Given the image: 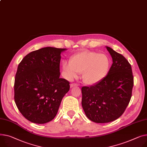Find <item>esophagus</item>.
Returning <instances> with one entry per match:
<instances>
[{
    "label": "esophagus",
    "instance_id": "34e87169",
    "mask_svg": "<svg viewBox=\"0 0 147 147\" xmlns=\"http://www.w3.org/2000/svg\"><path fill=\"white\" fill-rule=\"evenodd\" d=\"M78 86V84H76V83H71V84H70V87L72 88V87H74V86Z\"/></svg>",
    "mask_w": 147,
    "mask_h": 147
}]
</instances>
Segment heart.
I'll list each match as a JSON object with an SVG mask.
<instances>
[{
  "mask_svg": "<svg viewBox=\"0 0 147 147\" xmlns=\"http://www.w3.org/2000/svg\"><path fill=\"white\" fill-rule=\"evenodd\" d=\"M111 61L103 53L85 50L73 55L70 63H64L63 69L69 79L76 77L77 73H82V79L87 84H94L107 75Z\"/></svg>",
  "mask_w": 147,
  "mask_h": 147,
  "instance_id": "heart-1",
  "label": "heart"
}]
</instances>
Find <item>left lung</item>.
Instances as JSON below:
<instances>
[{
  "mask_svg": "<svg viewBox=\"0 0 147 147\" xmlns=\"http://www.w3.org/2000/svg\"><path fill=\"white\" fill-rule=\"evenodd\" d=\"M113 63L107 74L97 83L82 88V105L86 116L96 123L113 121L124 113L134 86L132 67L121 54L109 47Z\"/></svg>",
  "mask_w": 147,
  "mask_h": 147,
  "instance_id": "1",
  "label": "left lung"
}]
</instances>
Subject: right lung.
Wrapping results in <instances>:
<instances>
[{
  "mask_svg": "<svg viewBox=\"0 0 147 147\" xmlns=\"http://www.w3.org/2000/svg\"><path fill=\"white\" fill-rule=\"evenodd\" d=\"M65 50L42 48L27 54L18 65L14 99L19 112L30 122L52 121L70 90V82L60 78V54Z\"/></svg>",
  "mask_w": 147,
  "mask_h": 147,
  "instance_id": "1",
  "label": "right lung"
}]
</instances>
